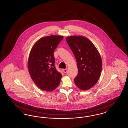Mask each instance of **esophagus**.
Returning <instances> with one entry per match:
<instances>
[{
    "label": "esophagus",
    "mask_w": 128,
    "mask_h": 128,
    "mask_svg": "<svg viewBox=\"0 0 128 128\" xmlns=\"http://www.w3.org/2000/svg\"><path fill=\"white\" fill-rule=\"evenodd\" d=\"M63 72H64V73H67V70H66V69H64L63 70Z\"/></svg>",
    "instance_id": "1"
}]
</instances>
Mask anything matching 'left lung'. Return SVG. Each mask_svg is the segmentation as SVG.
<instances>
[{"label":"left lung","instance_id":"8db88e82","mask_svg":"<svg viewBox=\"0 0 128 128\" xmlns=\"http://www.w3.org/2000/svg\"><path fill=\"white\" fill-rule=\"evenodd\" d=\"M66 41L77 61L78 73L74 79L76 85L82 90H87L97 83L102 68V61L97 48L84 36H70Z\"/></svg>","mask_w":128,"mask_h":128}]
</instances>
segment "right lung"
Wrapping results in <instances>:
<instances>
[{"label": "right lung", "instance_id": "right-lung-1", "mask_svg": "<svg viewBox=\"0 0 128 128\" xmlns=\"http://www.w3.org/2000/svg\"><path fill=\"white\" fill-rule=\"evenodd\" d=\"M63 38V36L56 35L44 37L31 49L28 70L34 83L43 91H53L60 82L62 75L55 68L54 52Z\"/></svg>", "mask_w": 128, "mask_h": 128}]
</instances>
